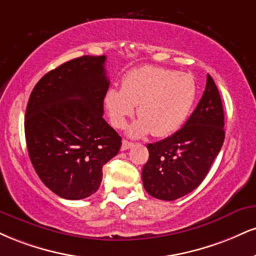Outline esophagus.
<instances>
[{"label": "esophagus", "instance_id": "34e87169", "mask_svg": "<svg viewBox=\"0 0 256 256\" xmlns=\"http://www.w3.org/2000/svg\"><path fill=\"white\" fill-rule=\"evenodd\" d=\"M132 146H134V143H131V142H128L126 140H122V152H125V150H128Z\"/></svg>", "mask_w": 256, "mask_h": 256}]
</instances>
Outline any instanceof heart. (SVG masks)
Returning a JSON list of instances; mask_svg holds the SVG:
<instances>
[{"label":"heart","instance_id":"b5f03b06","mask_svg":"<svg viewBox=\"0 0 256 256\" xmlns=\"http://www.w3.org/2000/svg\"><path fill=\"white\" fill-rule=\"evenodd\" d=\"M196 96V82L190 75L146 66L126 74L122 89L110 88L104 95V104L116 128H124L138 104L140 119L128 128L130 136L140 137L152 132L155 137H166L182 126Z\"/></svg>","mask_w":256,"mask_h":256}]
</instances>
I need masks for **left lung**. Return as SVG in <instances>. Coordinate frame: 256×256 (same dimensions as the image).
I'll list each match as a JSON object with an SVG mask.
<instances>
[{"instance_id":"8db88e82","label":"left lung","mask_w":256,"mask_h":256,"mask_svg":"<svg viewBox=\"0 0 256 256\" xmlns=\"http://www.w3.org/2000/svg\"><path fill=\"white\" fill-rule=\"evenodd\" d=\"M224 110L220 92L210 75L196 110L180 130L148 144L149 160L142 170L144 188L154 198L178 199L202 182L220 152Z\"/></svg>"}]
</instances>
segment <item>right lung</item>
Instances as JSON below:
<instances>
[{"mask_svg": "<svg viewBox=\"0 0 256 256\" xmlns=\"http://www.w3.org/2000/svg\"><path fill=\"white\" fill-rule=\"evenodd\" d=\"M106 56H82L48 72L30 93L24 116L27 150L40 180L54 194L87 198L122 137L107 124Z\"/></svg>", "mask_w": 256, "mask_h": 256, "instance_id": "1", "label": "right lung"}]
</instances>
